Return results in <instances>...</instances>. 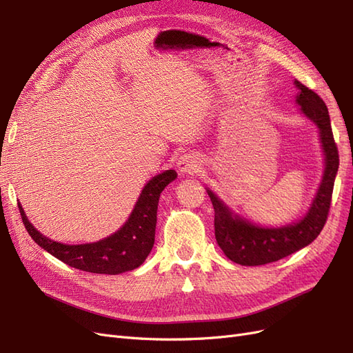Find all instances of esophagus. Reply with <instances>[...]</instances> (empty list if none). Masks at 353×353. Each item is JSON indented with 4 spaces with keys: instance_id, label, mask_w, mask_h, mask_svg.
Here are the masks:
<instances>
[{
    "instance_id": "1",
    "label": "esophagus",
    "mask_w": 353,
    "mask_h": 353,
    "mask_svg": "<svg viewBox=\"0 0 353 353\" xmlns=\"http://www.w3.org/2000/svg\"><path fill=\"white\" fill-rule=\"evenodd\" d=\"M200 157L194 153H185L178 160V169L184 174H194L200 169Z\"/></svg>"
}]
</instances>
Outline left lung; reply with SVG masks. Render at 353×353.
<instances>
[{
  "mask_svg": "<svg viewBox=\"0 0 353 353\" xmlns=\"http://www.w3.org/2000/svg\"><path fill=\"white\" fill-rule=\"evenodd\" d=\"M299 88L296 101L302 105V112L312 119L321 135L325 153V170L321 187L309 209L307 215L293 225L281 228H262L232 213L223 203L208 190V194L215 209V237L219 248L232 262L256 266L276 262L285 256L303 249L312 243L324 228L333 196L334 179L339 169V150L331 130L330 114L325 103L319 95L309 90L302 82L294 81Z\"/></svg>",
  "mask_w": 353,
  "mask_h": 353,
  "instance_id": "8db88e82",
  "label": "left lung"
}]
</instances>
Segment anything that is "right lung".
I'll return each instance as SVG.
<instances>
[{
    "label": "right lung",
    "instance_id": "1",
    "mask_svg": "<svg viewBox=\"0 0 353 353\" xmlns=\"http://www.w3.org/2000/svg\"><path fill=\"white\" fill-rule=\"evenodd\" d=\"M175 178V170L169 169L148 181L125 225L113 236L97 243L73 245L44 237L35 227H32L19 203L20 216L32 240L54 258L81 271L116 275L138 268L152 252L159 197L165 187Z\"/></svg>",
    "mask_w": 353,
    "mask_h": 353
}]
</instances>
